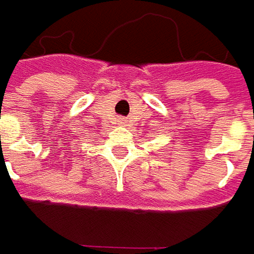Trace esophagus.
Returning a JSON list of instances; mask_svg holds the SVG:
<instances>
[{"instance_id":"obj_1","label":"esophagus","mask_w":254,"mask_h":254,"mask_svg":"<svg viewBox=\"0 0 254 254\" xmlns=\"http://www.w3.org/2000/svg\"><path fill=\"white\" fill-rule=\"evenodd\" d=\"M123 123H124V120H123V119H121V120H120V124H123Z\"/></svg>"}]
</instances>
